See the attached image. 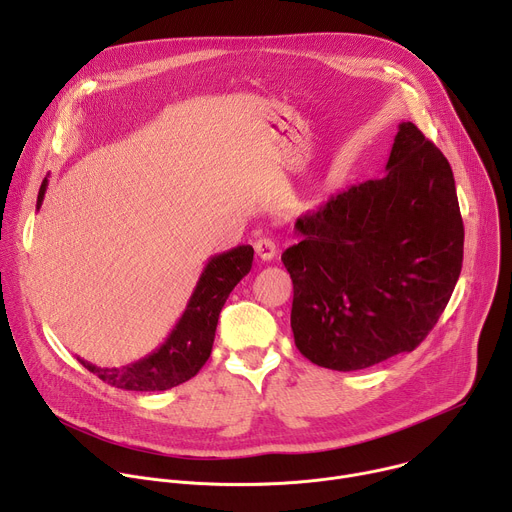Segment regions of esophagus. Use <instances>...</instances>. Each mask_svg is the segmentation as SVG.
<instances>
[{"instance_id": "34e87169", "label": "esophagus", "mask_w": 512, "mask_h": 512, "mask_svg": "<svg viewBox=\"0 0 512 512\" xmlns=\"http://www.w3.org/2000/svg\"><path fill=\"white\" fill-rule=\"evenodd\" d=\"M255 253H257V257L261 261H271L275 257V253H277V247H275V243L271 239L263 237V239L255 241Z\"/></svg>"}]
</instances>
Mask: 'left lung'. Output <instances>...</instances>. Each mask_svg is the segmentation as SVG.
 <instances>
[{"mask_svg": "<svg viewBox=\"0 0 512 512\" xmlns=\"http://www.w3.org/2000/svg\"><path fill=\"white\" fill-rule=\"evenodd\" d=\"M385 170L302 214V241L281 255L294 281L296 346L324 369H369L417 348L462 271L464 225L446 156L403 121Z\"/></svg>", "mask_w": 512, "mask_h": 512, "instance_id": "obj_1", "label": "left lung"}]
</instances>
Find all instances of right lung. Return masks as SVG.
<instances>
[{
  "label": "right lung",
  "instance_id": "obj_1",
  "mask_svg": "<svg viewBox=\"0 0 512 512\" xmlns=\"http://www.w3.org/2000/svg\"><path fill=\"white\" fill-rule=\"evenodd\" d=\"M48 180L44 178L36 210L42 206ZM253 247L239 245L208 259L192 291L188 306L166 338V342L145 358L121 369H101L79 358L85 369L111 387L125 391H166L192 379L210 356L218 316L233 287L251 271Z\"/></svg>",
  "mask_w": 512,
  "mask_h": 512
}]
</instances>
